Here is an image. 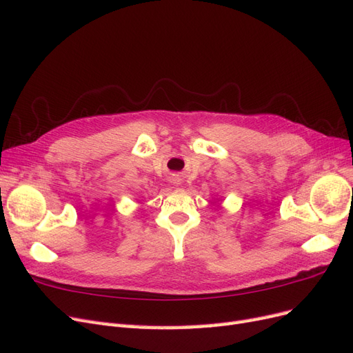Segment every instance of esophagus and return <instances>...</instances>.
<instances>
[{"label":"esophagus","instance_id":"1","mask_svg":"<svg viewBox=\"0 0 353 353\" xmlns=\"http://www.w3.org/2000/svg\"><path fill=\"white\" fill-rule=\"evenodd\" d=\"M174 184H181V179H179V178H175V179H174Z\"/></svg>","mask_w":353,"mask_h":353}]
</instances>
